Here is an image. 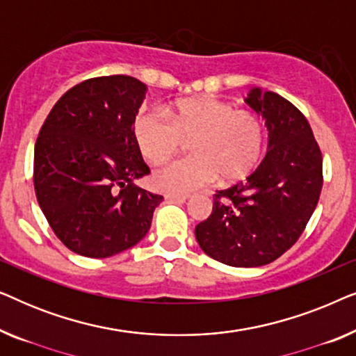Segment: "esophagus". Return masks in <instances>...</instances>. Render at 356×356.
<instances>
[{
    "mask_svg": "<svg viewBox=\"0 0 356 356\" xmlns=\"http://www.w3.org/2000/svg\"><path fill=\"white\" fill-rule=\"evenodd\" d=\"M165 199H175V201L184 202L189 199V194H179V193H165Z\"/></svg>",
    "mask_w": 356,
    "mask_h": 356,
    "instance_id": "1",
    "label": "esophagus"
}]
</instances>
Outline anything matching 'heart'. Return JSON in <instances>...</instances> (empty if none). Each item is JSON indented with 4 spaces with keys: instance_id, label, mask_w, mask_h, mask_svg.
Listing matches in <instances>:
<instances>
[{
    "instance_id": "1",
    "label": "heart",
    "mask_w": 356,
    "mask_h": 356,
    "mask_svg": "<svg viewBox=\"0 0 356 356\" xmlns=\"http://www.w3.org/2000/svg\"><path fill=\"white\" fill-rule=\"evenodd\" d=\"M136 144L149 162L172 159L189 140L188 159H179L155 172L154 181L168 193H191L218 179L233 184L259 165L266 145V128L259 115L217 97L179 99L167 115L157 110L136 116Z\"/></svg>"
}]
</instances>
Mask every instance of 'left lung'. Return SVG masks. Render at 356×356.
<instances>
[{"instance_id":"1","label":"left lung","mask_w":356,"mask_h":356,"mask_svg":"<svg viewBox=\"0 0 356 356\" xmlns=\"http://www.w3.org/2000/svg\"><path fill=\"white\" fill-rule=\"evenodd\" d=\"M246 104L266 120L269 150L245 183L213 196L211 216L196 227L201 250L233 267L266 266L290 250L323 189V155L305 115L259 87Z\"/></svg>"}]
</instances>
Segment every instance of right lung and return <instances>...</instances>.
Returning a JSON list of instances; mask_svg holds the SVG:
<instances>
[{
  "mask_svg": "<svg viewBox=\"0 0 356 356\" xmlns=\"http://www.w3.org/2000/svg\"><path fill=\"white\" fill-rule=\"evenodd\" d=\"M147 87L131 76L87 79L56 102L33 150V188L63 245L110 257L149 232L163 196L136 186L150 173L133 124Z\"/></svg>",
  "mask_w": 356,
  "mask_h": 356,
  "instance_id": "add662e5",
  "label": "right lung"
}]
</instances>
